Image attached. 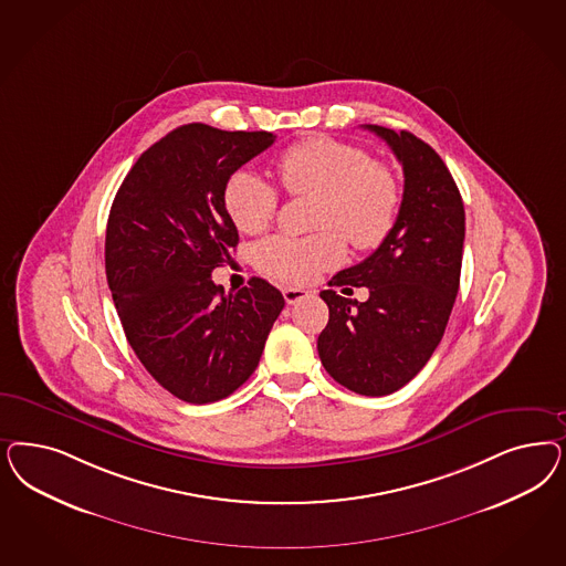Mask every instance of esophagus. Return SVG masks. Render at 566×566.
Wrapping results in <instances>:
<instances>
[{"label": "esophagus", "instance_id": "34e87169", "mask_svg": "<svg viewBox=\"0 0 566 566\" xmlns=\"http://www.w3.org/2000/svg\"><path fill=\"white\" fill-rule=\"evenodd\" d=\"M306 295H308V292L302 290V287H285V290H283V297H285L287 304H297V302L304 300Z\"/></svg>", "mask_w": 566, "mask_h": 566}]
</instances>
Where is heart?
Returning a JSON list of instances; mask_svg holds the SVG:
<instances>
[{
	"instance_id": "heart-1",
	"label": "heart",
	"mask_w": 566,
	"mask_h": 566,
	"mask_svg": "<svg viewBox=\"0 0 566 566\" xmlns=\"http://www.w3.org/2000/svg\"><path fill=\"white\" fill-rule=\"evenodd\" d=\"M276 175L290 196H314L308 238H276L254 250L260 273L283 283H311L346 258V242L360 252L384 243L400 208L394 175L368 158L363 147L325 135L306 137L276 158ZM222 203L241 233L260 235L274 219L273 185L248 168L235 170L222 189Z\"/></svg>"
}]
</instances>
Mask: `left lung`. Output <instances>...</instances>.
Returning <instances> with one entry per match:
<instances>
[{
  "label": "left lung",
  "mask_w": 566,
  "mask_h": 566,
  "mask_svg": "<svg viewBox=\"0 0 566 566\" xmlns=\"http://www.w3.org/2000/svg\"><path fill=\"white\" fill-rule=\"evenodd\" d=\"M403 170L394 229L331 287H368V300L325 290L328 323L318 356L328 375L360 396H387L412 381L439 346L457 300L464 245V203L438 151L408 130L366 125Z\"/></svg>",
  "instance_id": "8db88e82"
}]
</instances>
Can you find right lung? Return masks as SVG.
Masks as SVG:
<instances>
[{
	"label": "right lung",
	"instance_id": "add662e5",
	"mask_svg": "<svg viewBox=\"0 0 566 566\" xmlns=\"http://www.w3.org/2000/svg\"><path fill=\"white\" fill-rule=\"evenodd\" d=\"M274 139L269 130L182 125L139 156L112 201L114 306L142 365L179 400L219 401L245 384L285 306L264 279L238 293L212 281L239 241L224 182Z\"/></svg>",
	"mask_w": 566,
	"mask_h": 566
}]
</instances>
